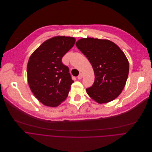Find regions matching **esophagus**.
I'll return each instance as SVG.
<instances>
[{
    "label": "esophagus",
    "instance_id": "34e87169",
    "mask_svg": "<svg viewBox=\"0 0 152 152\" xmlns=\"http://www.w3.org/2000/svg\"><path fill=\"white\" fill-rule=\"evenodd\" d=\"M82 77H83V74H79V75L77 77L78 80H80V79L82 78Z\"/></svg>",
    "mask_w": 152,
    "mask_h": 152
}]
</instances>
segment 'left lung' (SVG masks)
Instances as JSON below:
<instances>
[{"mask_svg":"<svg viewBox=\"0 0 152 152\" xmlns=\"http://www.w3.org/2000/svg\"><path fill=\"white\" fill-rule=\"evenodd\" d=\"M76 46L87 57L95 74V82L86 93L99 104L112 102L123 90L128 77L129 64L125 54L108 39L82 38Z\"/></svg>","mask_w":152,"mask_h":152,"instance_id":"left-lung-1","label":"left lung"}]
</instances>
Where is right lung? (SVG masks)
<instances>
[{
  "label": "right lung",
  "instance_id": "obj_1",
  "mask_svg": "<svg viewBox=\"0 0 152 152\" xmlns=\"http://www.w3.org/2000/svg\"><path fill=\"white\" fill-rule=\"evenodd\" d=\"M75 42L74 37L57 36L42 42L29 58V86L35 97L46 106H58L69 95L74 81L62 58Z\"/></svg>",
  "mask_w": 152,
  "mask_h": 152
}]
</instances>
